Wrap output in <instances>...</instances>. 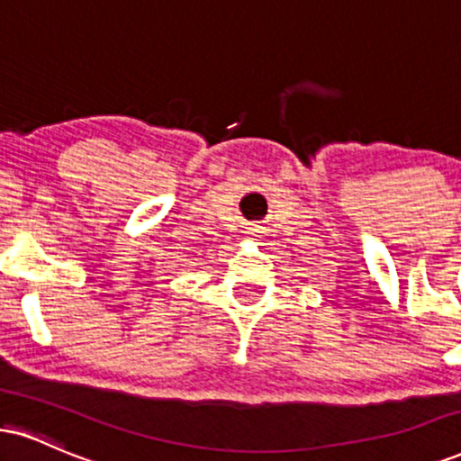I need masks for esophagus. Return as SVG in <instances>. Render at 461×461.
Returning <instances> with one entry per match:
<instances>
[{
  "mask_svg": "<svg viewBox=\"0 0 461 461\" xmlns=\"http://www.w3.org/2000/svg\"><path fill=\"white\" fill-rule=\"evenodd\" d=\"M253 231V234H255V231H258V230H251Z\"/></svg>",
  "mask_w": 461,
  "mask_h": 461,
  "instance_id": "1",
  "label": "esophagus"
}]
</instances>
